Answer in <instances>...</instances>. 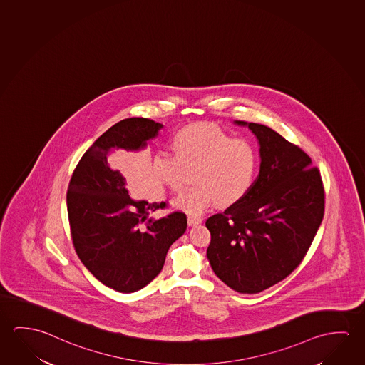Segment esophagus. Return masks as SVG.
Returning <instances> with one entry per match:
<instances>
[{"label": "esophagus", "instance_id": "1", "mask_svg": "<svg viewBox=\"0 0 365 365\" xmlns=\"http://www.w3.org/2000/svg\"><path fill=\"white\" fill-rule=\"evenodd\" d=\"M199 223H202V218L192 217V215H189V217H187V225H189V226H197Z\"/></svg>", "mask_w": 365, "mask_h": 365}]
</instances>
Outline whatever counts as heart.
Instances as JSON below:
<instances>
[{"label":"heart","instance_id":"1","mask_svg":"<svg viewBox=\"0 0 365 365\" xmlns=\"http://www.w3.org/2000/svg\"><path fill=\"white\" fill-rule=\"evenodd\" d=\"M173 148L174 153L153 152L148 170L157 184L179 190L184 168L194 166L192 181L197 184L174 199L175 207L189 215H202L215 202H240L254 185L259 156L249 139L232 138L218 125L197 123L175 134Z\"/></svg>","mask_w":365,"mask_h":365}]
</instances>
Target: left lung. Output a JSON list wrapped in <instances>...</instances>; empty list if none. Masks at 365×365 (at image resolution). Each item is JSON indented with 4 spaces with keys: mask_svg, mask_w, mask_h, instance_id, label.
Here are the masks:
<instances>
[{
    "mask_svg": "<svg viewBox=\"0 0 365 365\" xmlns=\"http://www.w3.org/2000/svg\"><path fill=\"white\" fill-rule=\"evenodd\" d=\"M249 127L260 145V173L249 192L209 217L207 250L215 275L238 293L282 282L304 259L324 213V190L311 157L272 128Z\"/></svg>",
    "mask_w": 365,
    "mask_h": 365,
    "instance_id": "obj_1",
    "label": "left lung"
}]
</instances>
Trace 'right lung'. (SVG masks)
<instances>
[{
    "instance_id": "right-lung-1",
    "label": "right lung",
    "mask_w": 365,
    "mask_h": 365,
    "mask_svg": "<svg viewBox=\"0 0 365 365\" xmlns=\"http://www.w3.org/2000/svg\"><path fill=\"white\" fill-rule=\"evenodd\" d=\"M163 127L145 118L116 123L85 152L71 178L67 212L76 252L95 278L116 292H137L156 278L170 246L187 226L182 212L150 217L166 202L129 197L111 158L116 152L143 150Z\"/></svg>"
}]
</instances>
